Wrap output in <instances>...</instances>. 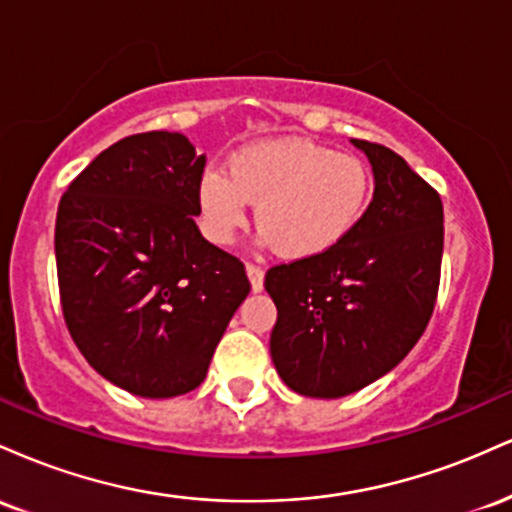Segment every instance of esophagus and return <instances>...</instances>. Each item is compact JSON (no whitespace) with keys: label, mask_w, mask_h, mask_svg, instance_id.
<instances>
[{"label":"esophagus","mask_w":512,"mask_h":512,"mask_svg":"<svg viewBox=\"0 0 512 512\" xmlns=\"http://www.w3.org/2000/svg\"><path fill=\"white\" fill-rule=\"evenodd\" d=\"M245 272H248L252 291H262V286H264V269L260 267V264L248 262V264H245Z\"/></svg>","instance_id":"esophagus-1"}]
</instances>
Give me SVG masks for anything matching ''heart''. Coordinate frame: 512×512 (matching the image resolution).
<instances>
[{
    "instance_id": "obj_1",
    "label": "heart",
    "mask_w": 512,
    "mask_h": 512,
    "mask_svg": "<svg viewBox=\"0 0 512 512\" xmlns=\"http://www.w3.org/2000/svg\"><path fill=\"white\" fill-rule=\"evenodd\" d=\"M370 190V170L358 156L303 139H272L238 149L226 173L204 170L197 202L204 231L216 243L236 238L248 202L255 204L257 231L276 255L308 260L354 233Z\"/></svg>"
}]
</instances>
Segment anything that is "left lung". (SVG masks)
Wrapping results in <instances>:
<instances>
[{
	"instance_id": "8db88e82",
	"label": "left lung",
	"mask_w": 512,
	"mask_h": 512,
	"mask_svg": "<svg viewBox=\"0 0 512 512\" xmlns=\"http://www.w3.org/2000/svg\"><path fill=\"white\" fill-rule=\"evenodd\" d=\"M351 142L375 175L354 233L264 276L276 305L269 339L276 373L305 397H344L383 378L419 342L438 298L440 195L387 146Z\"/></svg>"
}]
</instances>
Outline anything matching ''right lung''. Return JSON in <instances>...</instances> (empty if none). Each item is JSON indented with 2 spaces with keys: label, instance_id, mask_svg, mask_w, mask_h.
<instances>
[{
  "label": "right lung",
  "instance_id": "obj_1",
  "mask_svg": "<svg viewBox=\"0 0 512 512\" xmlns=\"http://www.w3.org/2000/svg\"><path fill=\"white\" fill-rule=\"evenodd\" d=\"M204 163L185 134H132L93 158L60 199L64 322L86 361L132 395L195 390L250 293L245 264L195 223Z\"/></svg>",
  "mask_w": 512,
  "mask_h": 512
}]
</instances>
